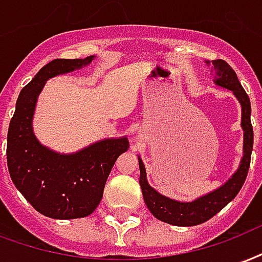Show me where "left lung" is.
<instances>
[{"label": "left lung", "mask_w": 262, "mask_h": 262, "mask_svg": "<svg viewBox=\"0 0 262 262\" xmlns=\"http://www.w3.org/2000/svg\"><path fill=\"white\" fill-rule=\"evenodd\" d=\"M205 63L212 65L215 84L226 90H230L242 106L240 126L243 129V157L240 160L239 168L234 170V173H232V176L224 185L191 201L173 200L161 194L154 187H151L147 180L146 166L143 164L140 156L137 157L139 168H140L141 193H143V199H144L147 208L157 220L169 225H175V226L200 225L218 214L225 205L229 204L237 195L247 178V172L250 168V158H251V151H253V126L250 121L251 105H250L249 96L246 94L245 89L242 87L237 79V75L228 65V62H225L224 59H215L212 62L205 61Z\"/></svg>", "instance_id": "obj_1"}]
</instances>
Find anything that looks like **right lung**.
Wrapping results in <instances>:
<instances>
[{
	"label": "right lung",
	"instance_id": "add662e5",
	"mask_svg": "<svg viewBox=\"0 0 262 262\" xmlns=\"http://www.w3.org/2000/svg\"><path fill=\"white\" fill-rule=\"evenodd\" d=\"M84 59H54L42 67L17 97L8 129L7 162L13 185L40 214L54 220L84 218L96 210L112 166L129 148L127 137L102 139L63 154L42 146L33 132L40 93L48 79L90 65Z\"/></svg>",
	"mask_w": 262,
	"mask_h": 262
}]
</instances>
